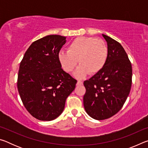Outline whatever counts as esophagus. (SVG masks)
Returning a JSON list of instances; mask_svg holds the SVG:
<instances>
[{"instance_id":"1","label":"esophagus","mask_w":148,"mask_h":148,"mask_svg":"<svg viewBox=\"0 0 148 148\" xmlns=\"http://www.w3.org/2000/svg\"><path fill=\"white\" fill-rule=\"evenodd\" d=\"M76 85H77V86H82V85H83V82L77 81Z\"/></svg>"}]
</instances>
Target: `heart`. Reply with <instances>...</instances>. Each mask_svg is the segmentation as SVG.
I'll return each mask as SVG.
<instances>
[{"label":"heart","mask_w":148,"mask_h":148,"mask_svg":"<svg viewBox=\"0 0 148 148\" xmlns=\"http://www.w3.org/2000/svg\"><path fill=\"white\" fill-rule=\"evenodd\" d=\"M108 48L105 42L93 37L79 36L71 42L67 51H60L58 58L62 68L71 72L80 64L74 76L83 79L89 73L95 74L101 71L106 62Z\"/></svg>","instance_id":"obj_1"}]
</instances>
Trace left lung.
<instances>
[{"mask_svg": "<svg viewBox=\"0 0 148 148\" xmlns=\"http://www.w3.org/2000/svg\"><path fill=\"white\" fill-rule=\"evenodd\" d=\"M107 42L108 57L103 68L84 82V106L92 118L103 120L118 112L131 91L132 66L118 42L102 34Z\"/></svg>", "mask_w": 148, "mask_h": 148, "instance_id": "8db88e82", "label": "left lung"}]
</instances>
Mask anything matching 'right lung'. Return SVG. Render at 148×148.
I'll return each instance as SVG.
<instances>
[{
    "mask_svg": "<svg viewBox=\"0 0 148 148\" xmlns=\"http://www.w3.org/2000/svg\"><path fill=\"white\" fill-rule=\"evenodd\" d=\"M66 37L51 34L32 42L20 63L17 89L35 118L51 121L63 112L77 81L61 69L58 55Z\"/></svg>",
    "mask_w": 148,
    "mask_h": 148,
    "instance_id": "1",
    "label": "right lung"
}]
</instances>
